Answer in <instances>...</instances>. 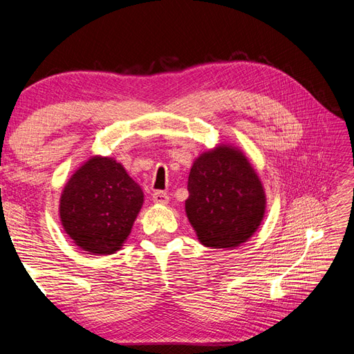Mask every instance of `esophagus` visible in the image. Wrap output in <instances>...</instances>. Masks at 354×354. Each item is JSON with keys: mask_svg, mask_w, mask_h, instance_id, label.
<instances>
[{"mask_svg": "<svg viewBox=\"0 0 354 354\" xmlns=\"http://www.w3.org/2000/svg\"><path fill=\"white\" fill-rule=\"evenodd\" d=\"M152 199H153V202H155V203H160V205H165V203H168V201H169L168 195L165 194V192H162V190H156V192H153Z\"/></svg>", "mask_w": 354, "mask_h": 354, "instance_id": "obj_1", "label": "esophagus"}]
</instances>
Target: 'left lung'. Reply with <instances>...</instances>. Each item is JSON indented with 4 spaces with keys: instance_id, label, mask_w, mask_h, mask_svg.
I'll return each mask as SVG.
<instances>
[{
    "instance_id": "1",
    "label": "left lung",
    "mask_w": 354,
    "mask_h": 354,
    "mask_svg": "<svg viewBox=\"0 0 354 354\" xmlns=\"http://www.w3.org/2000/svg\"><path fill=\"white\" fill-rule=\"evenodd\" d=\"M186 214L202 245L234 248L259 229L266 211L261 181L236 147L221 145L192 165Z\"/></svg>"
}]
</instances>
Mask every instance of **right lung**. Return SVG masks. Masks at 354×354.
I'll list each match as a JSON object with an SVG mask.
<instances>
[{
	"instance_id": "1",
	"label": "right lung",
	"mask_w": 354,
	"mask_h": 354,
	"mask_svg": "<svg viewBox=\"0 0 354 354\" xmlns=\"http://www.w3.org/2000/svg\"><path fill=\"white\" fill-rule=\"evenodd\" d=\"M143 205V190L112 158L93 156L60 196V221L73 243L90 254L121 250Z\"/></svg>"
}]
</instances>
